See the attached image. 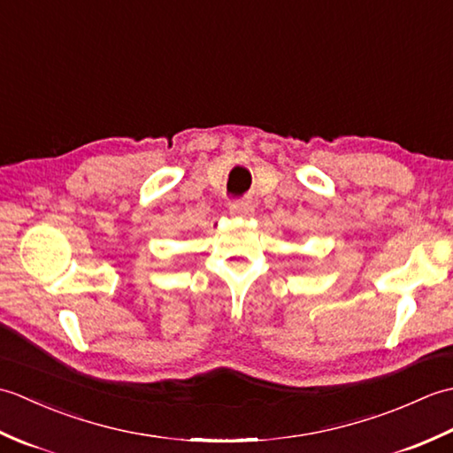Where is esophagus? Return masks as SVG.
Returning a JSON list of instances; mask_svg holds the SVG:
<instances>
[{
    "label": "esophagus",
    "mask_w": 453,
    "mask_h": 453,
    "mask_svg": "<svg viewBox=\"0 0 453 453\" xmlns=\"http://www.w3.org/2000/svg\"><path fill=\"white\" fill-rule=\"evenodd\" d=\"M253 204L249 200H235L229 204V211H232L234 216H251L253 214Z\"/></svg>",
    "instance_id": "34e87169"
}]
</instances>
